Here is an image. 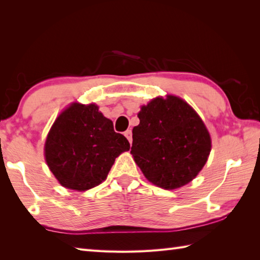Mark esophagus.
Returning <instances> with one entry per match:
<instances>
[{"instance_id":"34e87169","label":"esophagus","mask_w":260,"mask_h":260,"mask_svg":"<svg viewBox=\"0 0 260 260\" xmlns=\"http://www.w3.org/2000/svg\"><path fill=\"white\" fill-rule=\"evenodd\" d=\"M124 136H125L126 139L129 140V142L132 143V132H131V130H126V131L124 132Z\"/></svg>"}]
</instances>
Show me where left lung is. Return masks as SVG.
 <instances>
[{
	"label": "left lung",
	"instance_id": "8db88e82",
	"mask_svg": "<svg viewBox=\"0 0 260 260\" xmlns=\"http://www.w3.org/2000/svg\"><path fill=\"white\" fill-rule=\"evenodd\" d=\"M132 130L131 153L150 182L176 189L203 169L211 150L208 130L180 98H157L141 108Z\"/></svg>",
	"mask_w": 260,
	"mask_h": 260
}]
</instances>
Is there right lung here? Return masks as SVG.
<instances>
[{
	"mask_svg": "<svg viewBox=\"0 0 260 260\" xmlns=\"http://www.w3.org/2000/svg\"><path fill=\"white\" fill-rule=\"evenodd\" d=\"M130 149L111 120L95 105L79 103L63 111L45 141V160L63 187L84 191L107 178L115 158Z\"/></svg>",
	"mask_w": 260,
	"mask_h": 260,
	"instance_id": "1",
	"label": "right lung"
}]
</instances>
